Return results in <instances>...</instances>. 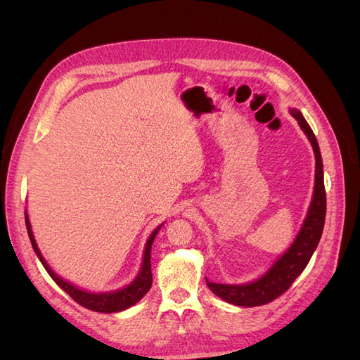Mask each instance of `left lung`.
<instances>
[{
    "label": "left lung",
    "mask_w": 360,
    "mask_h": 360,
    "mask_svg": "<svg viewBox=\"0 0 360 360\" xmlns=\"http://www.w3.org/2000/svg\"><path fill=\"white\" fill-rule=\"evenodd\" d=\"M292 117L298 122L303 133L308 136L316 155V184L314 195L304 218L300 232L295 236L290 248L275 262L271 269L263 274L258 280L244 285H223V283H212L207 278V286L213 294L223 298L224 302L236 304V307H262L286 292L294 280L303 272L304 267L314 254L320 236L323 232L325 215H326V193L323 184V164L322 155L314 133H312L308 122L304 120L298 110H290Z\"/></svg>",
    "instance_id": "left-lung-1"
}]
</instances>
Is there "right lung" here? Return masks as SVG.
Here are the masks:
<instances>
[{"label":"right lung","instance_id":"obj_1","mask_svg":"<svg viewBox=\"0 0 360 360\" xmlns=\"http://www.w3.org/2000/svg\"><path fill=\"white\" fill-rule=\"evenodd\" d=\"M25 215H26V229L29 233V240H30V243H32V248L35 250L38 259H40L41 264L44 266V269L48 271V274L52 277V280L56 281L66 294H70L75 302L82 304L83 308H88V309L96 311V312H105V314H111V312H119V311H124L129 307H133V304L139 302L141 298L150 290L151 283H153L151 263H150L151 244H153V241H155V236L159 232V229L162 224H160L158 229H155L153 233L150 235V238L147 240V244H145V249H143V262L141 266V271H139V274H137V277L131 283H129L128 286L122 288L119 290H112V292H88V290H83L77 286L71 285L70 281L63 280L62 277H58V275L51 269L48 262L43 258L40 249H38V246H37L32 229H30L27 213H25Z\"/></svg>","mask_w":360,"mask_h":360}]
</instances>
